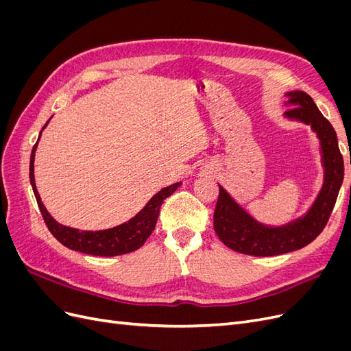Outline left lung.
Listing matches in <instances>:
<instances>
[{
  "label": "left lung",
  "mask_w": 351,
  "mask_h": 351,
  "mask_svg": "<svg viewBox=\"0 0 351 351\" xmlns=\"http://www.w3.org/2000/svg\"><path fill=\"white\" fill-rule=\"evenodd\" d=\"M285 97L289 98L291 107L285 111L287 119L309 124L319 137L325 168L324 186L309 212L282 227L259 224L219 186L214 212L217 236L227 247L252 256H275L299 250L312 243L321 234L331 217L344 178L343 155L339 152L337 133L331 123L317 110L316 104L306 92L294 90L285 93Z\"/></svg>",
  "instance_id": "1"
}]
</instances>
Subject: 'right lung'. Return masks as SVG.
<instances>
[{
    "mask_svg": "<svg viewBox=\"0 0 351 351\" xmlns=\"http://www.w3.org/2000/svg\"><path fill=\"white\" fill-rule=\"evenodd\" d=\"M47 124L44 125V129ZM39 141V139H38ZM38 142L35 143L34 149L30 155V165H29V177L30 184L34 189V193L38 202L39 210L44 218L48 230L51 234L54 236L61 244L66 247L82 252L86 254H93V256H119V254L130 253L142 247V244L146 239L152 234V231L156 226V219L159 215V208L164 204V200L171 196L177 187L182 183H174L168 186L159 192L146 204V206L127 222L121 226H117L110 230L102 231H80L77 228H70L66 226H61L52 218L48 210L45 209L44 204L40 202L39 193L35 184V176H34V161H35V151H36Z\"/></svg>",
    "mask_w": 351,
    "mask_h": 351,
    "instance_id": "1",
    "label": "right lung"
}]
</instances>
